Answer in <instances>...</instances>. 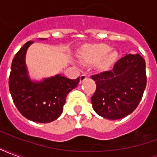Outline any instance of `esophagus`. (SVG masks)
I'll return each instance as SVG.
<instances>
[{"label":"esophagus","mask_w":157,"mask_h":157,"mask_svg":"<svg viewBox=\"0 0 157 157\" xmlns=\"http://www.w3.org/2000/svg\"><path fill=\"white\" fill-rule=\"evenodd\" d=\"M86 79V75H82L80 76V82L82 83V82H84Z\"/></svg>","instance_id":"obj_1"}]
</instances>
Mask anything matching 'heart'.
<instances>
[{
	"label": "heart",
	"instance_id": "1",
	"mask_svg": "<svg viewBox=\"0 0 157 157\" xmlns=\"http://www.w3.org/2000/svg\"><path fill=\"white\" fill-rule=\"evenodd\" d=\"M79 60L84 65L95 64L96 69L101 72L109 71L118 60V53L106 44L84 45L79 51Z\"/></svg>",
	"mask_w": 157,
	"mask_h": 157
}]
</instances>
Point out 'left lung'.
Segmentation results:
<instances>
[{
	"label": "left lung",
	"mask_w": 157,
	"mask_h": 157,
	"mask_svg": "<svg viewBox=\"0 0 157 157\" xmlns=\"http://www.w3.org/2000/svg\"><path fill=\"white\" fill-rule=\"evenodd\" d=\"M92 79L97 85L91 100L94 111L111 120L124 118L137 108L145 91V59L139 54H126L112 71L92 75Z\"/></svg>",
	"instance_id": "1"
}]
</instances>
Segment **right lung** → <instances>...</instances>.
Here are the masks:
<instances>
[{
    "label": "right lung",
    "instance_id": "right-lung-1",
    "mask_svg": "<svg viewBox=\"0 0 157 157\" xmlns=\"http://www.w3.org/2000/svg\"><path fill=\"white\" fill-rule=\"evenodd\" d=\"M33 44L32 41L26 43L12 59L9 89L22 116L37 123H50L61 115L66 97L77 86L80 77L71 80L57 74L41 80L32 78L26 64V55Z\"/></svg>",
    "mask_w": 157,
    "mask_h": 157
}]
</instances>
